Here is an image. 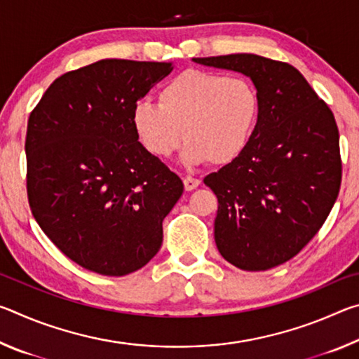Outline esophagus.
Wrapping results in <instances>:
<instances>
[{
	"label": "esophagus",
	"instance_id": "34e87169",
	"mask_svg": "<svg viewBox=\"0 0 359 359\" xmlns=\"http://www.w3.org/2000/svg\"><path fill=\"white\" fill-rule=\"evenodd\" d=\"M184 185H185V190L187 191H191L194 188H198L201 185V180L196 179V177H191V175H188V177L184 179Z\"/></svg>",
	"mask_w": 359,
	"mask_h": 359
}]
</instances>
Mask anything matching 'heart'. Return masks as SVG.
Returning <instances> with one entry per match:
<instances>
[{
	"mask_svg": "<svg viewBox=\"0 0 359 359\" xmlns=\"http://www.w3.org/2000/svg\"><path fill=\"white\" fill-rule=\"evenodd\" d=\"M258 112V93L247 79L187 69L163 85L158 102L137 101L131 120L154 156H171L185 137L184 161L226 165L245 150Z\"/></svg>",
	"mask_w": 359,
	"mask_h": 359,
	"instance_id": "heart-1",
	"label": "heart"
}]
</instances>
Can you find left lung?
<instances>
[{"instance_id": "1", "label": "left lung", "mask_w": 359, "mask_h": 359, "mask_svg": "<svg viewBox=\"0 0 359 359\" xmlns=\"http://www.w3.org/2000/svg\"><path fill=\"white\" fill-rule=\"evenodd\" d=\"M193 62L250 77L259 98L245 150L204 177L218 199V252L242 271L283 264L318 233L337 199L342 161L336 118L288 63L253 53Z\"/></svg>"}]
</instances>
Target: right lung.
I'll return each mask as SVG.
<instances>
[{"instance_id":"1","label":"right lung","mask_w":359,"mask_h":359,"mask_svg":"<svg viewBox=\"0 0 359 359\" xmlns=\"http://www.w3.org/2000/svg\"><path fill=\"white\" fill-rule=\"evenodd\" d=\"M172 63L100 60L53 81L28 118L33 217L66 257L101 276L141 269L184 184L139 142L133 107Z\"/></svg>"}]
</instances>
